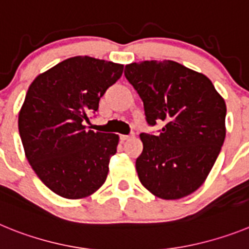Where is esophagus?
I'll list each match as a JSON object with an SVG mask.
<instances>
[{
  "mask_svg": "<svg viewBox=\"0 0 249 249\" xmlns=\"http://www.w3.org/2000/svg\"><path fill=\"white\" fill-rule=\"evenodd\" d=\"M131 137H132V135H121L120 136L121 141H127V140H129Z\"/></svg>",
  "mask_w": 249,
  "mask_h": 249,
  "instance_id": "esophagus-1",
  "label": "esophagus"
}]
</instances>
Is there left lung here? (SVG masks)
<instances>
[{
    "mask_svg": "<svg viewBox=\"0 0 249 249\" xmlns=\"http://www.w3.org/2000/svg\"><path fill=\"white\" fill-rule=\"evenodd\" d=\"M143 102L149 126L136 160L141 183L162 199H179L206 181L226 137V102L208 77L175 61H143L124 68Z\"/></svg>",
    "mask_w": 249,
    "mask_h": 249,
    "instance_id": "left-lung-1",
    "label": "left lung"
}]
</instances>
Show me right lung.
Listing matches in <instances>:
<instances>
[{"mask_svg": "<svg viewBox=\"0 0 249 249\" xmlns=\"http://www.w3.org/2000/svg\"><path fill=\"white\" fill-rule=\"evenodd\" d=\"M122 72L123 65L76 56L31 83L18 114L19 136L31 167L56 195L85 198L105 183L120 137L86 123Z\"/></svg>", "mask_w": 249, "mask_h": 249, "instance_id": "right-lung-1", "label": "right lung"}]
</instances>
